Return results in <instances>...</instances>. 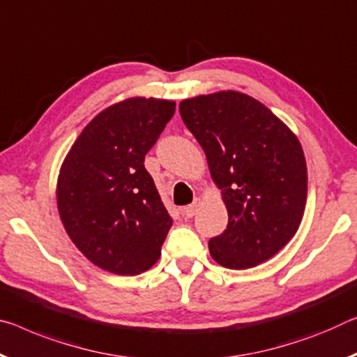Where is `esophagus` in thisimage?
Wrapping results in <instances>:
<instances>
[{
    "label": "esophagus",
    "instance_id": "obj_1",
    "mask_svg": "<svg viewBox=\"0 0 357 357\" xmlns=\"http://www.w3.org/2000/svg\"><path fill=\"white\" fill-rule=\"evenodd\" d=\"M199 205H200V199H195L194 203H192V205L184 206L183 209H181V213H183V216L188 218V219L194 218L195 214H197V209H199Z\"/></svg>",
    "mask_w": 357,
    "mask_h": 357
}]
</instances>
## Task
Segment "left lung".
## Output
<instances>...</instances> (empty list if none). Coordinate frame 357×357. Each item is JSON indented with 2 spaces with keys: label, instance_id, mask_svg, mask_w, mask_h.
<instances>
[{
  "label": "left lung",
  "instance_id": "left-lung-1",
  "mask_svg": "<svg viewBox=\"0 0 357 357\" xmlns=\"http://www.w3.org/2000/svg\"><path fill=\"white\" fill-rule=\"evenodd\" d=\"M179 112L227 206V229L208 243L213 259L245 270L273 257L296 235L307 203L297 137L268 107L230 90L181 101Z\"/></svg>",
  "mask_w": 357,
  "mask_h": 357
}]
</instances>
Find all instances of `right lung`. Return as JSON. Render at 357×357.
Here are the masks:
<instances>
[{"label": "right lung", "mask_w": 357, "mask_h": 357, "mask_svg": "<svg viewBox=\"0 0 357 357\" xmlns=\"http://www.w3.org/2000/svg\"><path fill=\"white\" fill-rule=\"evenodd\" d=\"M174 109V101L157 98L109 106L82 130L61 165L56 205L66 234L111 273L149 270L173 225L144 157Z\"/></svg>", "instance_id": "obj_1"}]
</instances>
